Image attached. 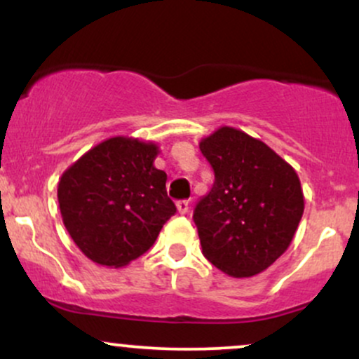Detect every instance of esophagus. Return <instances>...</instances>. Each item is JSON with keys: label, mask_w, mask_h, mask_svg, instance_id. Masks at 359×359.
Returning <instances> with one entry per match:
<instances>
[{"label": "esophagus", "mask_w": 359, "mask_h": 359, "mask_svg": "<svg viewBox=\"0 0 359 359\" xmlns=\"http://www.w3.org/2000/svg\"><path fill=\"white\" fill-rule=\"evenodd\" d=\"M177 211L180 214H187L189 212V201H177Z\"/></svg>", "instance_id": "34e87169"}]
</instances>
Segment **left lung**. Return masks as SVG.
I'll return each mask as SVG.
<instances>
[{"instance_id":"left-lung-1","label":"left lung","mask_w":359,"mask_h":359,"mask_svg":"<svg viewBox=\"0 0 359 359\" xmlns=\"http://www.w3.org/2000/svg\"><path fill=\"white\" fill-rule=\"evenodd\" d=\"M214 185L194 209L203 255L234 278L266 270L290 246L304 214L297 172L262 140L221 126L201 140Z\"/></svg>"}]
</instances>
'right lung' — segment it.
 I'll return each instance as SVG.
<instances>
[{
	"instance_id": "obj_1",
	"label": "right lung",
	"mask_w": 359,
	"mask_h": 359,
	"mask_svg": "<svg viewBox=\"0 0 359 359\" xmlns=\"http://www.w3.org/2000/svg\"><path fill=\"white\" fill-rule=\"evenodd\" d=\"M158 154L154 142L113 137L62 174V221L77 248L97 265L119 269L142 257L175 214L167 174L154 165Z\"/></svg>"
}]
</instances>
